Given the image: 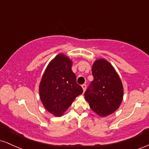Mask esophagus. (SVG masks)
<instances>
[{"instance_id":"1","label":"esophagus","mask_w":149,"mask_h":149,"mask_svg":"<svg viewBox=\"0 0 149 149\" xmlns=\"http://www.w3.org/2000/svg\"><path fill=\"white\" fill-rule=\"evenodd\" d=\"M81 87H82V88H83L84 92H85L86 91V84H83V85L81 86Z\"/></svg>"}]
</instances>
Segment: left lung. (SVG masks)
<instances>
[{"label":"left lung","mask_w":149,"mask_h":149,"mask_svg":"<svg viewBox=\"0 0 149 149\" xmlns=\"http://www.w3.org/2000/svg\"><path fill=\"white\" fill-rule=\"evenodd\" d=\"M94 77L84 93L90 107L100 117H106L118 109L124 89L119 75L109 62L100 58L92 67Z\"/></svg>","instance_id":"8db88e82"}]
</instances>
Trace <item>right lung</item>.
<instances>
[{"instance_id":"add662e5","label":"right lung","mask_w":149,"mask_h":149,"mask_svg":"<svg viewBox=\"0 0 149 149\" xmlns=\"http://www.w3.org/2000/svg\"><path fill=\"white\" fill-rule=\"evenodd\" d=\"M72 61L59 54L47 66L39 85L41 101L47 111L61 117L83 89L72 71Z\"/></svg>"}]
</instances>
